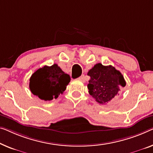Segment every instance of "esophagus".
Returning <instances> with one entry per match:
<instances>
[{
  "label": "esophagus",
  "instance_id": "esophagus-1",
  "mask_svg": "<svg viewBox=\"0 0 153 153\" xmlns=\"http://www.w3.org/2000/svg\"><path fill=\"white\" fill-rule=\"evenodd\" d=\"M79 79H80V80H82L83 82H85V76H84V75H82V76L79 77Z\"/></svg>",
  "mask_w": 153,
  "mask_h": 153
}]
</instances>
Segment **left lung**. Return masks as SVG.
<instances>
[{
    "label": "left lung",
    "mask_w": 153,
    "mask_h": 153,
    "mask_svg": "<svg viewBox=\"0 0 153 153\" xmlns=\"http://www.w3.org/2000/svg\"><path fill=\"white\" fill-rule=\"evenodd\" d=\"M87 75L91 77L87 85L88 93L100 104H106L118 94L121 87L126 86L124 76L111 65L96 64Z\"/></svg>",
    "instance_id": "obj_1"
}]
</instances>
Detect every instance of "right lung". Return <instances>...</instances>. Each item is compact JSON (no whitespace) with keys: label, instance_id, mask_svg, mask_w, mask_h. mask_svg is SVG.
<instances>
[{"label":"right lung","instance_id":"add662e5","mask_svg":"<svg viewBox=\"0 0 153 153\" xmlns=\"http://www.w3.org/2000/svg\"><path fill=\"white\" fill-rule=\"evenodd\" d=\"M70 80L69 75L54 64L51 67L44 66L36 70L29 79V88L40 99L50 101L62 94Z\"/></svg>","mask_w":153,"mask_h":153}]
</instances>
